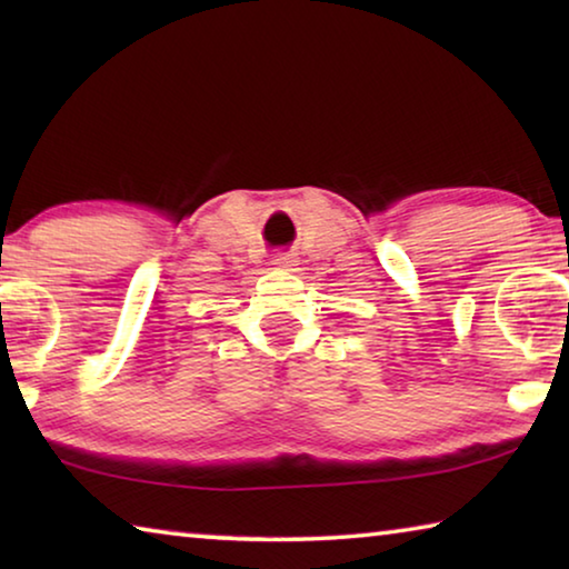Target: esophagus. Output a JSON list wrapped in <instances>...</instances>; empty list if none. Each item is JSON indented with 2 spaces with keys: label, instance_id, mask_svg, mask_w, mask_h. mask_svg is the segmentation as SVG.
I'll list each match as a JSON object with an SVG mask.
<instances>
[{
  "label": "esophagus",
  "instance_id": "esophagus-1",
  "mask_svg": "<svg viewBox=\"0 0 569 569\" xmlns=\"http://www.w3.org/2000/svg\"><path fill=\"white\" fill-rule=\"evenodd\" d=\"M296 261H293V256H288V253H278V256H273V266H281V268H288V266H293Z\"/></svg>",
  "mask_w": 569,
  "mask_h": 569
}]
</instances>
